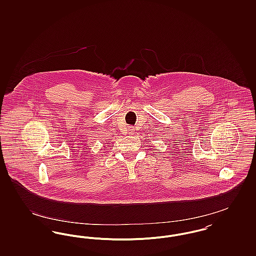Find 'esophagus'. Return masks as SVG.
Returning a JSON list of instances; mask_svg holds the SVG:
<instances>
[{
  "instance_id": "34e87169",
  "label": "esophagus",
  "mask_w": 256,
  "mask_h": 256,
  "mask_svg": "<svg viewBox=\"0 0 256 256\" xmlns=\"http://www.w3.org/2000/svg\"><path fill=\"white\" fill-rule=\"evenodd\" d=\"M128 130H130V134H132V132H134V128H132V126H130V128H128Z\"/></svg>"
}]
</instances>
